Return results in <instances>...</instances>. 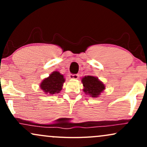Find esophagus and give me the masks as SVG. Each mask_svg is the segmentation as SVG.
I'll return each instance as SVG.
<instances>
[{"mask_svg":"<svg viewBox=\"0 0 147 147\" xmlns=\"http://www.w3.org/2000/svg\"><path fill=\"white\" fill-rule=\"evenodd\" d=\"M79 75L78 74H75V75H70V78L72 79H77L79 78Z\"/></svg>","mask_w":147,"mask_h":147,"instance_id":"34e87169","label":"esophagus"}]
</instances>
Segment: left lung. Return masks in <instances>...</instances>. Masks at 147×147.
I'll list each match as a JSON object with an SVG mask.
<instances>
[{
  "label": "left lung",
  "instance_id": "1",
  "mask_svg": "<svg viewBox=\"0 0 147 147\" xmlns=\"http://www.w3.org/2000/svg\"><path fill=\"white\" fill-rule=\"evenodd\" d=\"M82 82L84 86V92L92 97H97L105 89L103 82L93 76H85L82 78Z\"/></svg>",
  "mask_w": 147,
  "mask_h": 147
}]
</instances>
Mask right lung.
I'll return each mask as SVG.
<instances>
[{
	"label": "right lung",
	"mask_w": 147,
	"mask_h": 147,
	"mask_svg": "<svg viewBox=\"0 0 147 147\" xmlns=\"http://www.w3.org/2000/svg\"><path fill=\"white\" fill-rule=\"evenodd\" d=\"M65 82L63 75L59 72L54 71L47 78L43 79L40 84V88L45 94L55 95L59 93L62 90L63 84Z\"/></svg>",
	"instance_id": "add662e5"
}]
</instances>
